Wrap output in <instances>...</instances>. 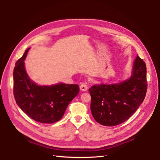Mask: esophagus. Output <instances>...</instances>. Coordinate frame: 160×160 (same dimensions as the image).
Returning <instances> with one entry per match:
<instances>
[{
  "mask_svg": "<svg viewBox=\"0 0 160 160\" xmlns=\"http://www.w3.org/2000/svg\"><path fill=\"white\" fill-rule=\"evenodd\" d=\"M80 90H82V91H86L88 89V86L86 83H83L80 85Z\"/></svg>",
  "mask_w": 160,
  "mask_h": 160,
  "instance_id": "1",
  "label": "esophagus"
}]
</instances>
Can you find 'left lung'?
Instances as JSON below:
<instances>
[{"mask_svg":"<svg viewBox=\"0 0 160 160\" xmlns=\"http://www.w3.org/2000/svg\"><path fill=\"white\" fill-rule=\"evenodd\" d=\"M147 89L146 64L137 56L129 79L115 84L94 85L89 89L93 118L105 126L124 122L143 102Z\"/></svg>","mask_w":160,"mask_h":160,"instance_id":"obj_1","label":"left lung"}]
</instances>
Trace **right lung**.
<instances>
[{
	"label": "right lung",
	"mask_w": 160,
	"mask_h": 160,
	"mask_svg": "<svg viewBox=\"0 0 160 160\" xmlns=\"http://www.w3.org/2000/svg\"><path fill=\"white\" fill-rule=\"evenodd\" d=\"M29 48L15 63L13 71V94L17 104L28 116L42 123L59 121L71 100L77 96V84L58 83L40 86L31 80L24 62Z\"/></svg>",
	"instance_id": "1"
}]
</instances>
